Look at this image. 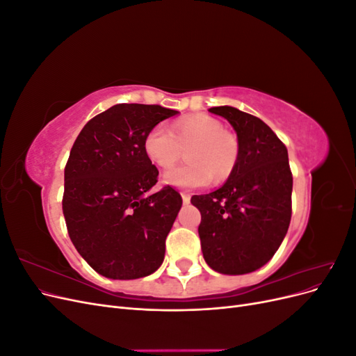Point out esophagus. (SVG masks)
<instances>
[{"label":"esophagus","mask_w":356,"mask_h":356,"mask_svg":"<svg viewBox=\"0 0 356 356\" xmlns=\"http://www.w3.org/2000/svg\"><path fill=\"white\" fill-rule=\"evenodd\" d=\"M181 197H182V202H184L186 204L190 203V199H191V197H190V195H187V193H181Z\"/></svg>","instance_id":"34e87169"}]
</instances>
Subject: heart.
Listing matches in <instances>:
<instances>
[{
	"instance_id": "1",
	"label": "heart",
	"mask_w": 356,
	"mask_h": 356,
	"mask_svg": "<svg viewBox=\"0 0 356 356\" xmlns=\"http://www.w3.org/2000/svg\"><path fill=\"white\" fill-rule=\"evenodd\" d=\"M186 154V165L166 170L161 179L178 188H200L211 181L230 177L238 165L241 147L234 134L225 131L218 118L193 115L181 118L174 127L159 123L145 136L144 148L148 159L159 168H170Z\"/></svg>"
}]
</instances>
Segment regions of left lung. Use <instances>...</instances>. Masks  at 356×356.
<instances>
[{"label": "left lung", "instance_id": "1", "mask_svg": "<svg viewBox=\"0 0 356 356\" xmlns=\"http://www.w3.org/2000/svg\"><path fill=\"white\" fill-rule=\"evenodd\" d=\"M238 136V165L209 195L193 196L200 211L202 252L212 270L245 275L263 267L281 246L291 221L293 175L286 147L258 117L213 106Z\"/></svg>", "mask_w": 356, "mask_h": 356}]
</instances>
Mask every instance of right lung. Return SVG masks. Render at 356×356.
Returning a JSON list of instances; mask_svg holds the SVG:
<instances>
[{
    "label": "right lung",
    "mask_w": 356,
    "mask_h": 356,
    "mask_svg": "<svg viewBox=\"0 0 356 356\" xmlns=\"http://www.w3.org/2000/svg\"><path fill=\"white\" fill-rule=\"evenodd\" d=\"M178 111L117 104L93 117L71 148L62 209L75 250L110 279H138L163 263L165 241L182 199L172 187L152 193L159 170L145 136Z\"/></svg>",
    "instance_id": "right-lung-1"
}]
</instances>
